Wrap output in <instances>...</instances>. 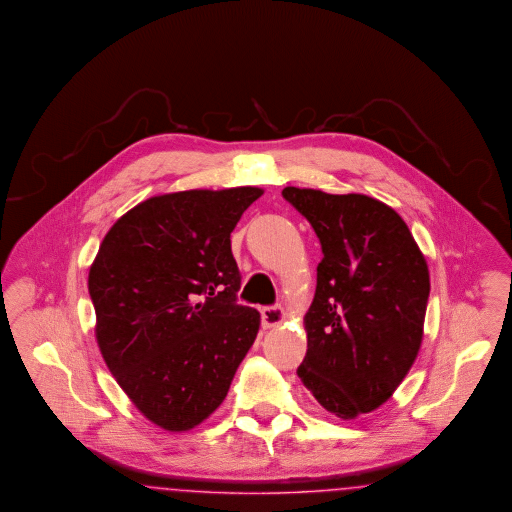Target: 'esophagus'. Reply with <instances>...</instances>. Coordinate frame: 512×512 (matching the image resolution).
<instances>
[{"label":"esophagus","mask_w":512,"mask_h":512,"mask_svg":"<svg viewBox=\"0 0 512 512\" xmlns=\"http://www.w3.org/2000/svg\"><path fill=\"white\" fill-rule=\"evenodd\" d=\"M261 320H263V328H276L286 320V312L282 307H265L261 310Z\"/></svg>","instance_id":"1"}]
</instances>
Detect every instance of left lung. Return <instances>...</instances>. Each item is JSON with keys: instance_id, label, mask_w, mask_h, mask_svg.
Wrapping results in <instances>:
<instances>
[{"instance_id": "left-lung-1", "label": "left lung", "mask_w": 512, "mask_h": 512, "mask_svg": "<svg viewBox=\"0 0 512 512\" xmlns=\"http://www.w3.org/2000/svg\"><path fill=\"white\" fill-rule=\"evenodd\" d=\"M282 196L324 253L297 375L329 413L354 419L385 404L417 358L429 266L404 219L375 198L297 186Z\"/></svg>"}]
</instances>
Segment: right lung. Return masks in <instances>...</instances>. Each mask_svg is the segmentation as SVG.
<instances>
[{
	"label": "right lung",
	"instance_id": "add662e5",
	"mask_svg": "<svg viewBox=\"0 0 512 512\" xmlns=\"http://www.w3.org/2000/svg\"><path fill=\"white\" fill-rule=\"evenodd\" d=\"M263 190L148 198L106 232L89 268L95 335L118 385L148 421L194 429L225 400L261 314L236 303L230 232Z\"/></svg>",
	"mask_w": 512,
	"mask_h": 512
}]
</instances>
